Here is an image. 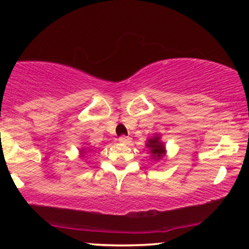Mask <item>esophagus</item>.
<instances>
[{
	"label": "esophagus",
	"mask_w": 249,
	"mask_h": 249,
	"mask_svg": "<svg viewBox=\"0 0 249 249\" xmlns=\"http://www.w3.org/2000/svg\"><path fill=\"white\" fill-rule=\"evenodd\" d=\"M119 141L121 143H129V142H132V138H129V136L122 135V136H120Z\"/></svg>",
	"instance_id": "34e87169"
}]
</instances>
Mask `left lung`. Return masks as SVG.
Listing matches in <instances>:
<instances>
[{
	"label": "left lung",
	"mask_w": 249,
	"mask_h": 249,
	"mask_svg": "<svg viewBox=\"0 0 249 249\" xmlns=\"http://www.w3.org/2000/svg\"><path fill=\"white\" fill-rule=\"evenodd\" d=\"M146 147L149 149L151 158L156 161L164 160L166 157V148H165V143L161 141L159 134L153 135L152 138L147 139Z\"/></svg>",
	"instance_id": "1"
}]
</instances>
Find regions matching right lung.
I'll list each match as a JSON object with an SVG mask.
<instances>
[{"mask_svg":"<svg viewBox=\"0 0 249 249\" xmlns=\"http://www.w3.org/2000/svg\"><path fill=\"white\" fill-rule=\"evenodd\" d=\"M85 151H87V148H82L81 149V156L82 157H84V153H87V152H85ZM90 151H91V149H90ZM88 152H89V151H88Z\"/></svg>","mask_w":249,"mask_h":249,"instance_id":"1","label":"right lung"}]
</instances>
